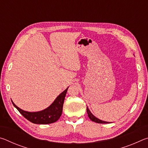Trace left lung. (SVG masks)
<instances>
[{
	"instance_id": "left-lung-1",
	"label": "left lung",
	"mask_w": 148,
	"mask_h": 148,
	"mask_svg": "<svg viewBox=\"0 0 148 148\" xmlns=\"http://www.w3.org/2000/svg\"><path fill=\"white\" fill-rule=\"evenodd\" d=\"M87 114H88V116L90 118V119L91 120V121H94L95 123H109V122H107V121H102V120L99 119L98 118H97L96 117L94 116L92 114V113L91 112H90V110H89L88 107L87 106Z\"/></svg>"
}]
</instances>
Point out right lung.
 I'll list each match as a JSON object with an SVG mask.
<instances>
[{
  "label": "right lung",
  "mask_w": 148,
  "mask_h": 148,
  "mask_svg": "<svg viewBox=\"0 0 148 148\" xmlns=\"http://www.w3.org/2000/svg\"><path fill=\"white\" fill-rule=\"evenodd\" d=\"M68 88H66L63 92H62L49 107L40 112H30L24 111L17 107L13 101H12V102L14 107L16 108L19 113L29 121L35 124L52 123L57 121L61 116L64 98Z\"/></svg>",
  "instance_id": "1"
}]
</instances>
